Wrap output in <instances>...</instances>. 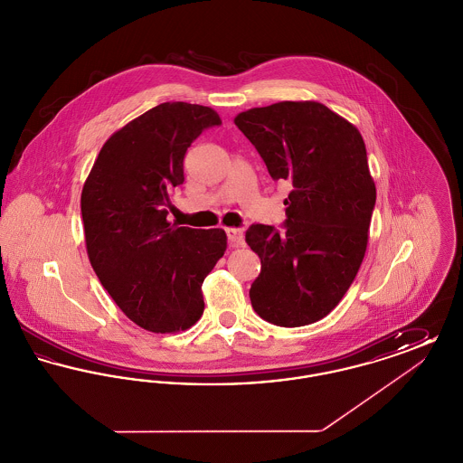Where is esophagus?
Wrapping results in <instances>:
<instances>
[{
	"label": "esophagus",
	"mask_w": 463,
	"mask_h": 463,
	"mask_svg": "<svg viewBox=\"0 0 463 463\" xmlns=\"http://www.w3.org/2000/svg\"><path fill=\"white\" fill-rule=\"evenodd\" d=\"M225 232H227V240L231 242V246H242L244 244V234H242L241 229L229 227V229H225Z\"/></svg>",
	"instance_id": "1"
}]
</instances>
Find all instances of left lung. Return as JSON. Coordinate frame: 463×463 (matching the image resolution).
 Returning a JSON list of instances; mask_svg holds the SVG:
<instances>
[{"mask_svg":"<svg viewBox=\"0 0 463 463\" xmlns=\"http://www.w3.org/2000/svg\"><path fill=\"white\" fill-rule=\"evenodd\" d=\"M236 127L274 180H288L283 231L255 223L248 246L262 269L255 312L297 328L328 316L353 285L368 246L376 187L359 130L321 102H278L240 112Z\"/></svg>","mask_w":463,"mask_h":463,"instance_id":"1","label":"left lung"}]
</instances>
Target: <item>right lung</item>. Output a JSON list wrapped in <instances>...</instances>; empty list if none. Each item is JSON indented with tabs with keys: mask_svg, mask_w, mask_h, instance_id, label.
I'll use <instances>...</instances> for the list:
<instances>
[{
	"mask_svg": "<svg viewBox=\"0 0 463 463\" xmlns=\"http://www.w3.org/2000/svg\"><path fill=\"white\" fill-rule=\"evenodd\" d=\"M212 108L165 102L112 133L81 193L90 264L128 319L153 333L198 323L203 281L223 257L222 229L178 227L166 219L170 193L184 184V156Z\"/></svg>",
	"mask_w": 463,
	"mask_h": 463,
	"instance_id": "add662e5",
	"label": "right lung"
}]
</instances>
